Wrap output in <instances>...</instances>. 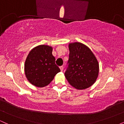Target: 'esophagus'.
<instances>
[{
  "mask_svg": "<svg viewBox=\"0 0 124 124\" xmlns=\"http://www.w3.org/2000/svg\"><path fill=\"white\" fill-rule=\"evenodd\" d=\"M59 68H60L61 71H63V66H60V67H59Z\"/></svg>",
  "mask_w": 124,
  "mask_h": 124,
  "instance_id": "esophagus-1",
  "label": "esophagus"
}]
</instances>
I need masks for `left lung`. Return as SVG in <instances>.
Instances as JSON below:
<instances>
[{
	"instance_id": "1",
	"label": "left lung",
	"mask_w": 124,
	"mask_h": 124,
	"mask_svg": "<svg viewBox=\"0 0 124 124\" xmlns=\"http://www.w3.org/2000/svg\"><path fill=\"white\" fill-rule=\"evenodd\" d=\"M69 57L65 76L75 89L83 90L96 81L99 72V62L90 49L80 42L69 44Z\"/></svg>"
}]
</instances>
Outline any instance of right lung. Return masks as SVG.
Segmentation results:
<instances>
[{"label":"right lung","instance_id":"1","mask_svg":"<svg viewBox=\"0 0 124 124\" xmlns=\"http://www.w3.org/2000/svg\"><path fill=\"white\" fill-rule=\"evenodd\" d=\"M52 52V46L40 45L28 54L24 64V72L27 80L34 86L38 87L47 86L61 71L55 64V58Z\"/></svg>","mask_w":124,"mask_h":124}]
</instances>
